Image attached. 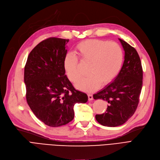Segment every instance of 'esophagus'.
Returning a JSON list of instances; mask_svg holds the SVG:
<instances>
[{
	"instance_id": "esophagus-1",
	"label": "esophagus",
	"mask_w": 160,
	"mask_h": 160,
	"mask_svg": "<svg viewBox=\"0 0 160 160\" xmlns=\"http://www.w3.org/2000/svg\"><path fill=\"white\" fill-rule=\"evenodd\" d=\"M88 99H89V101H92V99H93L92 95H91V94H88Z\"/></svg>"
}]
</instances>
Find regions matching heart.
I'll return each instance as SVG.
<instances>
[{
	"label": "heart",
	"instance_id": "1",
	"mask_svg": "<svg viewBox=\"0 0 160 160\" xmlns=\"http://www.w3.org/2000/svg\"><path fill=\"white\" fill-rule=\"evenodd\" d=\"M75 52L82 62L89 64L86 78L75 82L78 89L87 92L97 89L101 85L111 82L118 74L123 62V51L115 42L92 39L79 43ZM64 68L69 79L75 82L82 75L78 58L72 53L65 56Z\"/></svg>",
	"mask_w": 160,
	"mask_h": 160
}]
</instances>
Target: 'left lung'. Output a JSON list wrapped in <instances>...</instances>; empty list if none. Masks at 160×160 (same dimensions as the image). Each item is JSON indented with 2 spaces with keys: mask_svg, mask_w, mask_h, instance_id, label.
Returning a JSON list of instances; mask_svg holds the SVG:
<instances>
[{
  "mask_svg": "<svg viewBox=\"0 0 160 160\" xmlns=\"http://www.w3.org/2000/svg\"><path fill=\"white\" fill-rule=\"evenodd\" d=\"M124 50V61L119 73L111 83L93 95L108 103L106 112L96 114L98 123L108 127L124 124L137 108L142 87L143 71L136 49L119 39Z\"/></svg>",
  "mask_w": 160,
  "mask_h": 160,
  "instance_id": "obj_1",
  "label": "left lung"
}]
</instances>
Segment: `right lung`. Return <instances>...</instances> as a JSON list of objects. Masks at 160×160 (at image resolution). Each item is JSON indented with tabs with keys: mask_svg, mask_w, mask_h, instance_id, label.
Wrapping results in <instances>:
<instances>
[{
	"mask_svg": "<svg viewBox=\"0 0 160 160\" xmlns=\"http://www.w3.org/2000/svg\"><path fill=\"white\" fill-rule=\"evenodd\" d=\"M68 42L58 38L43 40L31 51L24 68L27 102L36 117L51 127L71 122L75 104L88 101L87 94L76 90L65 75Z\"/></svg>",
	"mask_w": 160,
	"mask_h": 160,
	"instance_id": "obj_1",
	"label": "right lung"
}]
</instances>
